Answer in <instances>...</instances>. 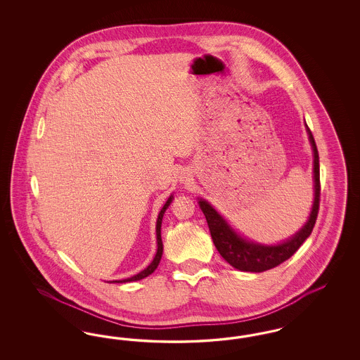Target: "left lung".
Returning <instances> with one entry per match:
<instances>
[{"label": "left lung", "instance_id": "1", "mask_svg": "<svg viewBox=\"0 0 360 360\" xmlns=\"http://www.w3.org/2000/svg\"><path fill=\"white\" fill-rule=\"evenodd\" d=\"M309 140L313 150V179H314V201L311 212L307 224L290 239L275 244V245H263L254 243L240 236L239 233L232 229V226L224 220L216 209L207 201L200 198L198 204L205 214L206 223L209 226L213 243L220 252V255L235 269L240 271L262 273L270 269H274L288 260L294 252L308 239L313 231V226L317 220L319 206H320V163H319V151L316 147L314 137L307 125Z\"/></svg>", "mask_w": 360, "mask_h": 360}]
</instances>
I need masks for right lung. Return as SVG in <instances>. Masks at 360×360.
<instances>
[{
  "mask_svg": "<svg viewBox=\"0 0 360 360\" xmlns=\"http://www.w3.org/2000/svg\"><path fill=\"white\" fill-rule=\"evenodd\" d=\"M172 195L169 198V200H167V202L165 204V206L162 207V210H160V212H159V214H158V220H156V241H158V251H156V254H155L154 260L150 263V266H148L147 269H144V270H143V271H140L139 274L134 275V276H131V278H127V279H122V281H113V282H117V283H125V282L140 281V279H143V278H146V276L153 274L155 270H156V267H158V264H159V262H160V259H162V254H163V243H162V236H160L162 219H163V214H165L166 209H167L169 205L172 204Z\"/></svg>",
  "mask_w": 360,
  "mask_h": 360,
  "instance_id": "obj_1",
  "label": "right lung"
}]
</instances>
